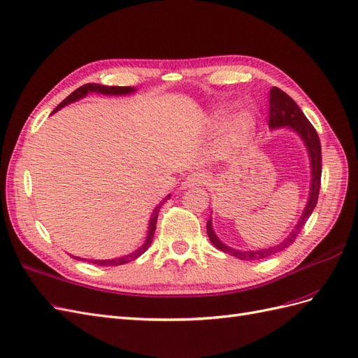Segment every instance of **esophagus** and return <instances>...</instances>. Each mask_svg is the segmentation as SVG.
I'll use <instances>...</instances> for the list:
<instances>
[{
  "label": "esophagus",
  "mask_w": 358,
  "mask_h": 358,
  "mask_svg": "<svg viewBox=\"0 0 358 358\" xmlns=\"http://www.w3.org/2000/svg\"><path fill=\"white\" fill-rule=\"evenodd\" d=\"M206 182H207V178H206V176H203V173L193 172L192 176H189L185 181H182L181 187L189 189V187H193V186H202V185H206Z\"/></svg>",
  "instance_id": "34e87169"
}]
</instances>
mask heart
Here are the masks:
<instances>
[{"instance_id": "b5f03b06", "label": "heart", "mask_w": 358, "mask_h": 358, "mask_svg": "<svg viewBox=\"0 0 358 358\" xmlns=\"http://www.w3.org/2000/svg\"><path fill=\"white\" fill-rule=\"evenodd\" d=\"M228 109L219 108L213 112L211 124L217 126L227 117ZM255 130V118L248 110H240L234 114L223 127L222 135V148L228 152L238 151L250 141Z\"/></svg>"}]
</instances>
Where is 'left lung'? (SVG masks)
<instances>
[{
    "instance_id": "1",
    "label": "left lung",
    "mask_w": 358,
    "mask_h": 358,
    "mask_svg": "<svg viewBox=\"0 0 358 358\" xmlns=\"http://www.w3.org/2000/svg\"><path fill=\"white\" fill-rule=\"evenodd\" d=\"M268 126L270 129H279V127H288L294 130L303 142L306 148H308L309 152V160H310V190H309V198L308 203L303 210V214L300 220L295 224L292 232L289 236L280 241L279 244H275L273 248L268 249H261V250H237L232 249L227 244H223L219 237L216 236V232L213 231V222L211 217L207 222V234L210 241L216 246L219 250L231 255V257H236L241 261H258L273 257L274 253H279L289 248L291 244L297 238L299 232L303 229L304 223L308 222L310 217V214L313 208L316 207V202H318V195H320V187H321V142L320 136L316 134L315 127L310 124V121L306 118V115L299 108V105L295 101L282 91L278 87H273L270 90V120H268Z\"/></svg>"
}]
</instances>
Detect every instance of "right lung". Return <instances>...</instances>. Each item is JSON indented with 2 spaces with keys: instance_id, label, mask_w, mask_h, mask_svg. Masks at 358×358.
<instances>
[{
  "instance_id": "obj_1",
  "label": "right lung",
  "mask_w": 358,
  "mask_h": 358,
  "mask_svg": "<svg viewBox=\"0 0 358 358\" xmlns=\"http://www.w3.org/2000/svg\"><path fill=\"white\" fill-rule=\"evenodd\" d=\"M88 93H99V94H106V96H126L130 93H135V88L134 87H106V85H99V84H85L83 87H79L78 90H75L73 93H71L69 97H66L61 103L55 108L54 112L59 110L61 108L67 106L69 103H73V101L79 100L85 97ZM52 112V114H54ZM171 195L163 198V201L159 203V206L155 208L151 214V219H150V224H148V234H147V238L144 241V244L139 249H136L135 252H131L129 255H124V257H120V258H114V259H84V258H78L71 255V258L73 259H83L91 264H97L101 265V267H114V265H122V264H127L130 261H135L136 258H139L142 253H144L152 241V237H155V231H156V223H157V214L160 211V207L169 199Z\"/></svg>"
}]
</instances>
